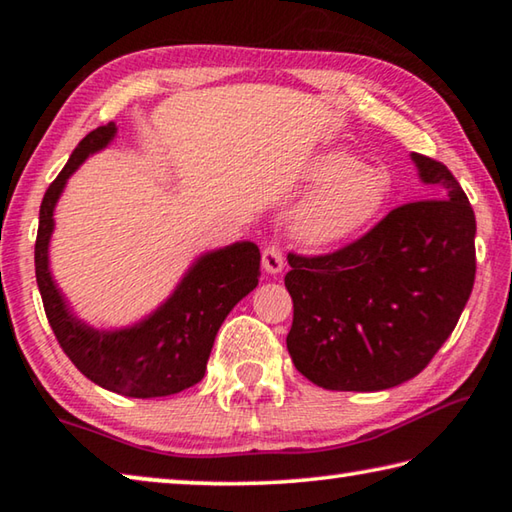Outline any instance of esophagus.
<instances>
[{
    "mask_svg": "<svg viewBox=\"0 0 512 512\" xmlns=\"http://www.w3.org/2000/svg\"><path fill=\"white\" fill-rule=\"evenodd\" d=\"M262 266L266 273H280L284 268V253L277 244H268L262 250Z\"/></svg>",
    "mask_w": 512,
    "mask_h": 512,
    "instance_id": "1",
    "label": "esophagus"
}]
</instances>
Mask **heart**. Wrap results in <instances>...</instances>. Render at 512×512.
<instances>
[{
	"label": "heart",
	"instance_id": "obj_1",
	"mask_svg": "<svg viewBox=\"0 0 512 512\" xmlns=\"http://www.w3.org/2000/svg\"><path fill=\"white\" fill-rule=\"evenodd\" d=\"M307 180L318 185L293 216L296 237L311 246L350 239L375 219L386 201V176L375 167L357 164L345 151L316 155Z\"/></svg>",
	"mask_w": 512,
	"mask_h": 512
}]
</instances>
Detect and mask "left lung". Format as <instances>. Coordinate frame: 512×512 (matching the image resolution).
<instances>
[{
    "instance_id": "1",
    "label": "left lung",
    "mask_w": 512,
    "mask_h": 512,
    "mask_svg": "<svg viewBox=\"0 0 512 512\" xmlns=\"http://www.w3.org/2000/svg\"><path fill=\"white\" fill-rule=\"evenodd\" d=\"M436 196L395 207L325 255H289L287 348L327 391H384L429 366L461 318L476 275V219L443 162L413 153Z\"/></svg>"
}]
</instances>
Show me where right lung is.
Returning a JSON list of instances; mask_svg holds the SVG:
<instances>
[{"label": "right lung", "instance_id": "obj_1", "mask_svg": "<svg viewBox=\"0 0 512 512\" xmlns=\"http://www.w3.org/2000/svg\"><path fill=\"white\" fill-rule=\"evenodd\" d=\"M115 124L83 137L40 205L36 280L45 314L69 361L94 384L128 397H164L185 391L205 375L214 336L225 316L259 282V248L250 241L201 257L176 293L151 318L121 332H99L69 314L47 266L54 207L76 167L115 137Z\"/></svg>", "mask_w": 512, "mask_h": 512}]
</instances>
